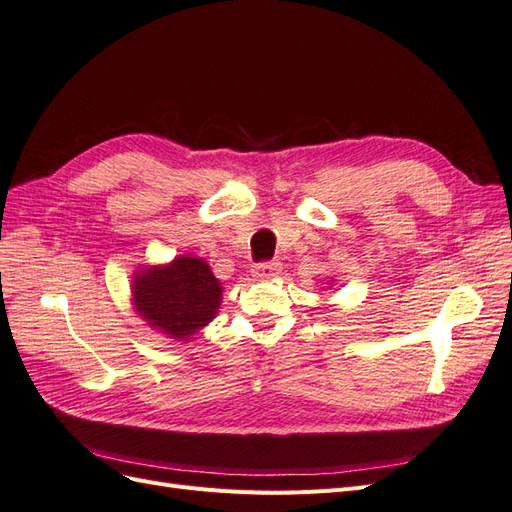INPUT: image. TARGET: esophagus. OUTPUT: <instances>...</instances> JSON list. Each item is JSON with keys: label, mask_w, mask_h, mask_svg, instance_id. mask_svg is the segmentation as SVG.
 <instances>
[{"label": "esophagus", "mask_w": 512, "mask_h": 512, "mask_svg": "<svg viewBox=\"0 0 512 512\" xmlns=\"http://www.w3.org/2000/svg\"><path fill=\"white\" fill-rule=\"evenodd\" d=\"M280 271H282L280 262L271 260V262H260V265H256L252 269V275L256 277V280H271V277H275Z\"/></svg>", "instance_id": "esophagus-1"}]
</instances>
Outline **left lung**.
I'll list each match as a JSON object with an SVG mask.
<instances>
[{"label": "left lung", "instance_id": "left-lung-1", "mask_svg": "<svg viewBox=\"0 0 512 512\" xmlns=\"http://www.w3.org/2000/svg\"><path fill=\"white\" fill-rule=\"evenodd\" d=\"M331 284H333V282H329V286H331Z\"/></svg>", "mask_w": 512, "mask_h": 512}]
</instances>
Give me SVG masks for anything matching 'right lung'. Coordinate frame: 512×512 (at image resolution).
<instances>
[{
    "mask_svg": "<svg viewBox=\"0 0 512 512\" xmlns=\"http://www.w3.org/2000/svg\"><path fill=\"white\" fill-rule=\"evenodd\" d=\"M132 307L156 333L190 342L218 316L222 282L209 262L192 254L177 256L164 265H141L132 275Z\"/></svg>",
    "mask_w": 512,
    "mask_h": 512,
    "instance_id": "right-lung-1",
    "label": "right lung"
}]
</instances>
